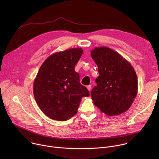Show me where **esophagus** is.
I'll return each mask as SVG.
<instances>
[{"label": "esophagus", "instance_id": "1", "mask_svg": "<svg viewBox=\"0 0 159 159\" xmlns=\"http://www.w3.org/2000/svg\"><path fill=\"white\" fill-rule=\"evenodd\" d=\"M87 89L89 90V91H90V90H91V85H87Z\"/></svg>", "mask_w": 159, "mask_h": 159}]
</instances>
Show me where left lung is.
Here are the masks:
<instances>
[{"mask_svg": "<svg viewBox=\"0 0 159 159\" xmlns=\"http://www.w3.org/2000/svg\"><path fill=\"white\" fill-rule=\"evenodd\" d=\"M90 55L99 74L91 91L94 105L107 116L122 114L137 94L138 80L133 67L118 52L106 47H96Z\"/></svg>", "mask_w": 159, "mask_h": 159, "instance_id": "left-lung-1", "label": "left lung"}]
</instances>
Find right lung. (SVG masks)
Here are the masks:
<instances>
[{
    "label": "right lung",
    "instance_id": "right-lung-1",
    "mask_svg": "<svg viewBox=\"0 0 159 159\" xmlns=\"http://www.w3.org/2000/svg\"><path fill=\"white\" fill-rule=\"evenodd\" d=\"M82 48L56 52L40 66L33 84L36 102L44 114L53 120L66 121L77 112L81 99L89 91L80 84L75 65Z\"/></svg>",
    "mask_w": 159,
    "mask_h": 159
}]
</instances>
